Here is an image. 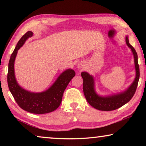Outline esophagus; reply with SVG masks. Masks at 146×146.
I'll return each mask as SVG.
<instances>
[{
  "label": "esophagus",
  "mask_w": 146,
  "mask_h": 146,
  "mask_svg": "<svg viewBox=\"0 0 146 146\" xmlns=\"http://www.w3.org/2000/svg\"><path fill=\"white\" fill-rule=\"evenodd\" d=\"M78 68L80 69V70H82V69L84 68V65L82 62H79L78 64Z\"/></svg>",
  "instance_id": "34e87169"
}]
</instances>
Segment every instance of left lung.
Returning <instances> with one entry per match:
<instances>
[{"instance_id": "left-lung-1", "label": "left lung", "mask_w": 146, "mask_h": 146, "mask_svg": "<svg viewBox=\"0 0 146 146\" xmlns=\"http://www.w3.org/2000/svg\"><path fill=\"white\" fill-rule=\"evenodd\" d=\"M125 42L129 48L131 49L135 58L136 77L130 87L124 92L109 97H100L95 93L94 89L93 77L86 72H82L81 76L83 78L84 94L88 102L93 108L101 111H113L122 107L131 99L137 90L140 77V70L138 63V56L134 48L129 42L127 36Z\"/></svg>"}]
</instances>
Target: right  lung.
Here are the masks:
<instances>
[{
	"label": "right lung",
	"mask_w": 146,
	"mask_h": 146,
	"mask_svg": "<svg viewBox=\"0 0 146 146\" xmlns=\"http://www.w3.org/2000/svg\"><path fill=\"white\" fill-rule=\"evenodd\" d=\"M33 32L28 31L22 36L12 53L8 64V84L9 90L19 107L34 114H44L56 110L62 102L64 90L75 75L73 70H67L61 74L50 88L42 93H31L20 87L14 73V62L17 51Z\"/></svg>",
	"instance_id": "add662e5"
}]
</instances>
